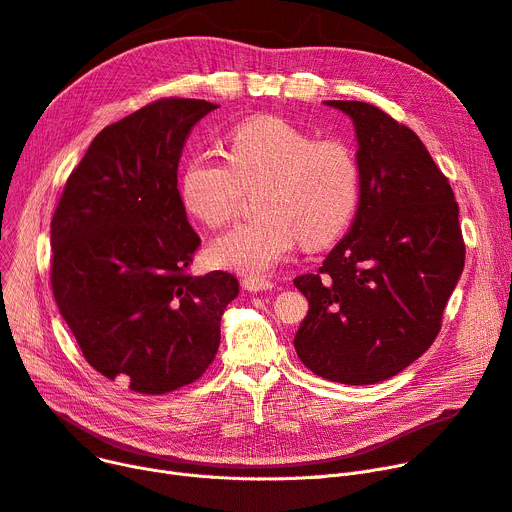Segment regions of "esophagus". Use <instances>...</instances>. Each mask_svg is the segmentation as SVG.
<instances>
[{"label":"esophagus","instance_id":"1","mask_svg":"<svg viewBox=\"0 0 512 512\" xmlns=\"http://www.w3.org/2000/svg\"><path fill=\"white\" fill-rule=\"evenodd\" d=\"M242 288L249 292H263V290H272L274 282L263 280V278H245L242 280Z\"/></svg>","mask_w":512,"mask_h":512}]
</instances>
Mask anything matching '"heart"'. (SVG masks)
<instances>
[{
	"label": "heart",
	"mask_w": 512,
	"mask_h": 512,
	"mask_svg": "<svg viewBox=\"0 0 512 512\" xmlns=\"http://www.w3.org/2000/svg\"><path fill=\"white\" fill-rule=\"evenodd\" d=\"M259 186L253 220L215 238L207 259L245 276H261L297 245L324 247L351 224L361 199V168L340 141H315L282 118L236 126L226 161L199 153L180 174V199L207 226L226 224L242 188Z\"/></svg>",
	"instance_id": "obj_1"
}]
</instances>
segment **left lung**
Returning a JSON list of instances; mask_svg holds the SVG:
<instances>
[{
    "instance_id": "1",
    "label": "left lung",
    "mask_w": 512,
    "mask_h": 512,
    "mask_svg": "<svg viewBox=\"0 0 512 512\" xmlns=\"http://www.w3.org/2000/svg\"><path fill=\"white\" fill-rule=\"evenodd\" d=\"M326 105L353 120L361 199L319 272L294 278L309 301L294 348L319 378L378 384L440 332L465 265L459 205L411 128L363 101Z\"/></svg>"
}]
</instances>
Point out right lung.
<instances>
[{
	"mask_svg": "<svg viewBox=\"0 0 512 512\" xmlns=\"http://www.w3.org/2000/svg\"><path fill=\"white\" fill-rule=\"evenodd\" d=\"M203 99H159L105 126L51 220V288L80 351L107 380L166 394L199 380L238 297L228 272L188 274L201 245L178 161Z\"/></svg>",
	"mask_w": 512,
	"mask_h": 512,
	"instance_id": "obj_1",
	"label": "right lung"
}]
</instances>
